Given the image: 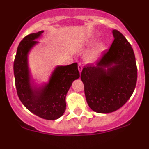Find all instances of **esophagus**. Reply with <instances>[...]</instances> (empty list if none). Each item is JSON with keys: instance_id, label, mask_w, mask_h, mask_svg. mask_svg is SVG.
I'll list each match as a JSON object with an SVG mask.
<instances>
[{"instance_id": "34e87169", "label": "esophagus", "mask_w": 149, "mask_h": 149, "mask_svg": "<svg viewBox=\"0 0 149 149\" xmlns=\"http://www.w3.org/2000/svg\"><path fill=\"white\" fill-rule=\"evenodd\" d=\"M77 68H78V71L80 73H81V72H82V69H83V66L81 64H78V66H77Z\"/></svg>"}]
</instances>
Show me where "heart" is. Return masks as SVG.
I'll use <instances>...</instances> for the list:
<instances>
[{"mask_svg":"<svg viewBox=\"0 0 149 149\" xmlns=\"http://www.w3.org/2000/svg\"><path fill=\"white\" fill-rule=\"evenodd\" d=\"M96 41H97L96 39H89L85 42V45L86 46L93 45L96 42ZM106 43L103 42L97 43L92 49H90L88 52H86V54L84 56V60L86 63H94V62L97 61L102 56V54L106 51Z\"/></svg>","mask_w":149,"mask_h":149,"instance_id":"obj_1","label":"heart"}]
</instances>
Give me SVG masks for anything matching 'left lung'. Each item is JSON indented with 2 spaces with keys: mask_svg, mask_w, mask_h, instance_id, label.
Wrapping results in <instances>:
<instances>
[{
  "mask_svg": "<svg viewBox=\"0 0 149 149\" xmlns=\"http://www.w3.org/2000/svg\"><path fill=\"white\" fill-rule=\"evenodd\" d=\"M114 41L95 64L83 68L81 79L87 104L93 111L109 113L122 107L131 98L137 79L134 51L119 31H112Z\"/></svg>",
  "mask_w": 149,
  "mask_h": 149,
  "instance_id": "8db88e82",
  "label": "left lung"
}]
</instances>
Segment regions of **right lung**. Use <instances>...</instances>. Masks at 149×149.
I'll return each instance as SVG.
<instances>
[{
	"mask_svg": "<svg viewBox=\"0 0 149 149\" xmlns=\"http://www.w3.org/2000/svg\"><path fill=\"white\" fill-rule=\"evenodd\" d=\"M43 30L26 36L17 48L14 60V75L18 98L31 113L48 120L59 119L66 109L65 97L72 82L80 77L77 63L57 65L48 83L36 85L28 65L30 50L39 43L36 41Z\"/></svg>",
	"mask_w": 149,
	"mask_h": 149,
	"instance_id": "add662e5",
	"label": "right lung"
}]
</instances>
